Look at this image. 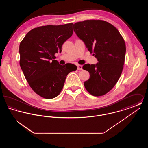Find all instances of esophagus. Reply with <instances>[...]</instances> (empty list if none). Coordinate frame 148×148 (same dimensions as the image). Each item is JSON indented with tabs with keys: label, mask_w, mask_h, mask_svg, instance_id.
I'll return each instance as SVG.
<instances>
[{
	"label": "esophagus",
	"mask_w": 148,
	"mask_h": 148,
	"mask_svg": "<svg viewBox=\"0 0 148 148\" xmlns=\"http://www.w3.org/2000/svg\"><path fill=\"white\" fill-rule=\"evenodd\" d=\"M77 70H80V71L83 70V66L80 65H78L77 66Z\"/></svg>",
	"instance_id": "1"
}]
</instances>
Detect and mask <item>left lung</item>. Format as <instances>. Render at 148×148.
<instances>
[{
    "instance_id": "1",
    "label": "left lung",
    "mask_w": 148,
    "mask_h": 148,
    "mask_svg": "<svg viewBox=\"0 0 148 148\" xmlns=\"http://www.w3.org/2000/svg\"><path fill=\"white\" fill-rule=\"evenodd\" d=\"M73 29L99 62L83 66L90 73V78L84 83L85 88L93 96H103L113 89L121 74L126 52L125 41L117 29L102 20L77 22Z\"/></svg>"
}]
</instances>
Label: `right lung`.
<instances>
[{
    "mask_svg": "<svg viewBox=\"0 0 148 148\" xmlns=\"http://www.w3.org/2000/svg\"><path fill=\"white\" fill-rule=\"evenodd\" d=\"M73 33V23L41 26L29 31L21 42L19 64L24 77L33 90L44 98L59 95L67 75L77 69L75 65L73 69L61 65L54 59Z\"/></svg>",
    "mask_w": 148,
    "mask_h": 148,
    "instance_id": "1",
    "label": "right lung"
}]
</instances>
